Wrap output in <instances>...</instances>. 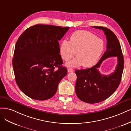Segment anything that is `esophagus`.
<instances>
[{
    "label": "esophagus",
    "mask_w": 131,
    "mask_h": 131,
    "mask_svg": "<svg viewBox=\"0 0 131 131\" xmlns=\"http://www.w3.org/2000/svg\"><path fill=\"white\" fill-rule=\"evenodd\" d=\"M73 71H74V69H71V68L68 69V73H70V72H73Z\"/></svg>",
    "instance_id": "obj_1"
}]
</instances>
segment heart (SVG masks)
Segmentation results:
<instances>
[{
  "mask_svg": "<svg viewBox=\"0 0 131 131\" xmlns=\"http://www.w3.org/2000/svg\"><path fill=\"white\" fill-rule=\"evenodd\" d=\"M105 43L102 39L87 31H78L71 36L70 41L63 40L60 46L61 58L68 61L76 52V57L67 66L76 67L82 65L91 67L97 62L104 50Z\"/></svg>",
  "mask_w": 131,
  "mask_h": 131,
  "instance_id": "1",
  "label": "heart"
}]
</instances>
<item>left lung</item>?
I'll use <instances>...</instances> for the list:
<instances>
[{
	"instance_id": "obj_1",
	"label": "left lung",
	"mask_w": 131,
	"mask_h": 131,
	"mask_svg": "<svg viewBox=\"0 0 131 131\" xmlns=\"http://www.w3.org/2000/svg\"><path fill=\"white\" fill-rule=\"evenodd\" d=\"M102 30L107 39L106 51L97 63L91 68L76 70L75 92L78 98L84 102L96 103L108 98L119 87L124 66V60L120 43L115 35L107 28L92 26ZM116 57V69L110 75L101 74L98 68L108 58Z\"/></svg>"
}]
</instances>
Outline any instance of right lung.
Wrapping results in <instances>:
<instances>
[{
    "label": "right lung",
    "mask_w": 131,
    "mask_h": 131,
    "mask_svg": "<svg viewBox=\"0 0 131 131\" xmlns=\"http://www.w3.org/2000/svg\"><path fill=\"white\" fill-rule=\"evenodd\" d=\"M69 28L37 24L27 29L17 40L13 71L18 86L29 97L46 100L56 94L58 83L67 74L61 66L58 41Z\"/></svg>",
    "instance_id": "obj_1"
}]
</instances>
